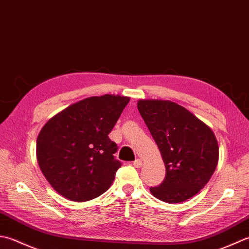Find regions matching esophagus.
<instances>
[{
    "instance_id": "1",
    "label": "esophagus",
    "mask_w": 249,
    "mask_h": 249,
    "mask_svg": "<svg viewBox=\"0 0 249 249\" xmlns=\"http://www.w3.org/2000/svg\"><path fill=\"white\" fill-rule=\"evenodd\" d=\"M133 165H134V167H136V169H139V167H141L142 165H143V161H142L141 159H136L133 162Z\"/></svg>"
}]
</instances>
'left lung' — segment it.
<instances>
[{"label":"left lung","mask_w":249,"mask_h":249,"mask_svg":"<svg viewBox=\"0 0 249 249\" xmlns=\"http://www.w3.org/2000/svg\"><path fill=\"white\" fill-rule=\"evenodd\" d=\"M138 108L165 164V178L151 187V195L167 203L190 199L216 170L219 146L215 133L190 110L169 100L141 99Z\"/></svg>","instance_id":"8db88e82"}]
</instances>
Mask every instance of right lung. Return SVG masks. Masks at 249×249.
I'll return each instance as SVG.
<instances>
[{
    "instance_id": "add662e5",
    "label": "right lung",
    "mask_w": 249,
    "mask_h": 249,
    "mask_svg": "<svg viewBox=\"0 0 249 249\" xmlns=\"http://www.w3.org/2000/svg\"><path fill=\"white\" fill-rule=\"evenodd\" d=\"M129 96L104 94L59 111L39 131L36 158L53 188L65 199L85 202L107 190L121 163L108 138Z\"/></svg>"
}]
</instances>
